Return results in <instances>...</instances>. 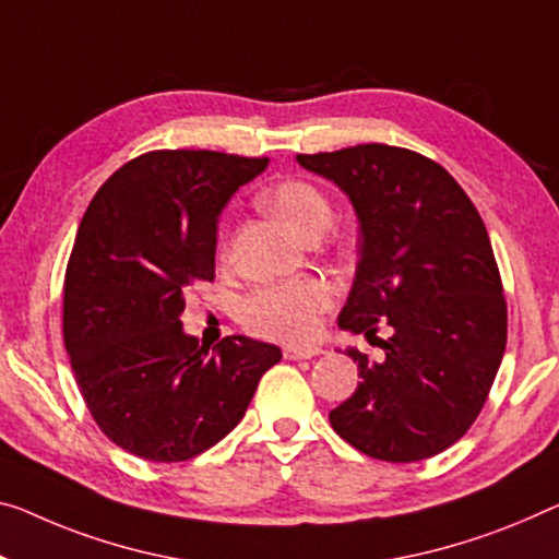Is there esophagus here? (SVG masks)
<instances>
[{
	"label": "esophagus",
	"mask_w": 559,
	"mask_h": 559,
	"mask_svg": "<svg viewBox=\"0 0 559 559\" xmlns=\"http://www.w3.org/2000/svg\"><path fill=\"white\" fill-rule=\"evenodd\" d=\"M282 352H285V359H312L317 355H322L320 347H299V345H287Z\"/></svg>",
	"instance_id": "34e87169"
}]
</instances>
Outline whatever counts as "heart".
<instances>
[{"mask_svg":"<svg viewBox=\"0 0 559 559\" xmlns=\"http://www.w3.org/2000/svg\"><path fill=\"white\" fill-rule=\"evenodd\" d=\"M262 204L292 235L309 242L322 237L332 222L328 197L305 179H285L264 192ZM332 305V289L320 280L280 282L254 289L242 302V322L254 334L299 342L312 337L320 314Z\"/></svg>","mask_w":559,"mask_h":559,"instance_id":"heart-1","label":"heart"}]
</instances>
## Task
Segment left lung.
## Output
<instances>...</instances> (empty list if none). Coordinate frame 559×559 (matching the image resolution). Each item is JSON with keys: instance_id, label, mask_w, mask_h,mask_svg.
<instances>
[{"instance_id": "8db88e82", "label": "left lung", "mask_w": 559, "mask_h": 559, "mask_svg": "<svg viewBox=\"0 0 559 559\" xmlns=\"http://www.w3.org/2000/svg\"><path fill=\"white\" fill-rule=\"evenodd\" d=\"M297 162L337 185L359 222L340 330H392L380 362L345 349L362 382L330 412L334 432L374 460L432 457L475 423L508 345L485 222L450 171L417 152L357 144Z\"/></svg>"}]
</instances>
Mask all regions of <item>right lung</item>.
I'll return each instance as SVG.
<instances>
[{"mask_svg": "<svg viewBox=\"0 0 559 559\" xmlns=\"http://www.w3.org/2000/svg\"><path fill=\"white\" fill-rule=\"evenodd\" d=\"M270 159L162 150L119 167L84 212L64 277V347L94 423L150 462H182L239 425L282 349L182 328L185 292L214 280L219 214Z\"/></svg>", "mask_w": 559, "mask_h": 559, "instance_id": "add662e5", "label": "right lung"}]
</instances>
